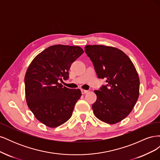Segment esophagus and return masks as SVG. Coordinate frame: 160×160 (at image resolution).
I'll return each instance as SVG.
<instances>
[{
	"mask_svg": "<svg viewBox=\"0 0 160 160\" xmlns=\"http://www.w3.org/2000/svg\"><path fill=\"white\" fill-rule=\"evenodd\" d=\"M81 93H82V94L88 93V92H89V91H88V90H85V89H81Z\"/></svg>",
	"mask_w": 160,
	"mask_h": 160,
	"instance_id": "obj_1",
	"label": "esophagus"
}]
</instances>
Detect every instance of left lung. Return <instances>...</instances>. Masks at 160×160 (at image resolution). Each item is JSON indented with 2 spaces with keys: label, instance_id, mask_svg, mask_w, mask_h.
<instances>
[{
  "label": "left lung",
  "instance_id": "8db88e82",
  "mask_svg": "<svg viewBox=\"0 0 160 160\" xmlns=\"http://www.w3.org/2000/svg\"><path fill=\"white\" fill-rule=\"evenodd\" d=\"M99 79L108 85L94 91L97 100L92 105L96 118L115 124L131 113L139 95L138 72L129 57L113 47L93 45L85 47Z\"/></svg>",
  "mask_w": 160,
  "mask_h": 160
}]
</instances>
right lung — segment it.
<instances>
[{
	"label": "right lung",
	"instance_id": "obj_1",
	"mask_svg": "<svg viewBox=\"0 0 160 160\" xmlns=\"http://www.w3.org/2000/svg\"><path fill=\"white\" fill-rule=\"evenodd\" d=\"M84 52L79 46L55 45L47 48L31 62L25 77V97L35 117L49 128H56L71 117L81 96L79 89L62 87L70 67Z\"/></svg>",
	"mask_w": 160,
	"mask_h": 160
}]
</instances>
